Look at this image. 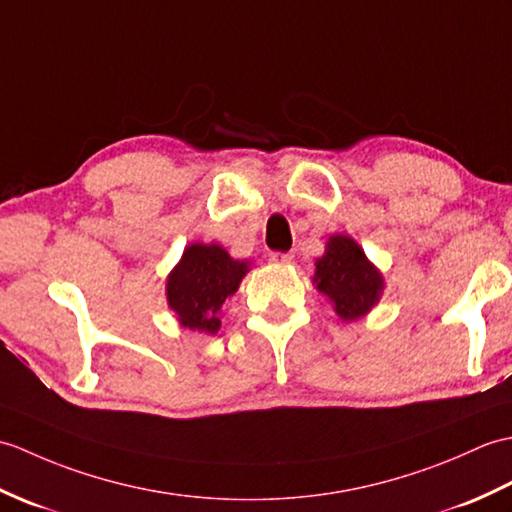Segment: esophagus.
<instances>
[{
  "instance_id": "esophagus-1",
  "label": "esophagus",
  "mask_w": 512,
  "mask_h": 512,
  "mask_svg": "<svg viewBox=\"0 0 512 512\" xmlns=\"http://www.w3.org/2000/svg\"><path fill=\"white\" fill-rule=\"evenodd\" d=\"M269 260L274 265H291L293 263V254H282V252H271Z\"/></svg>"
}]
</instances>
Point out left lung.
Returning a JSON list of instances; mask_svg holds the SVG:
<instances>
[{"label":"left lung","mask_w":512,"mask_h":512,"mask_svg":"<svg viewBox=\"0 0 512 512\" xmlns=\"http://www.w3.org/2000/svg\"><path fill=\"white\" fill-rule=\"evenodd\" d=\"M313 285L333 304L339 320L355 322L379 304L385 278L355 238L333 234L315 260Z\"/></svg>","instance_id":"8db88e82"}]
</instances>
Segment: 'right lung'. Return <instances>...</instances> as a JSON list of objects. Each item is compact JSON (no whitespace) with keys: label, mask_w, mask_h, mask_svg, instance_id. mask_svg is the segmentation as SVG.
<instances>
[{"label":"right lung","mask_w":512,"mask_h":512,"mask_svg":"<svg viewBox=\"0 0 512 512\" xmlns=\"http://www.w3.org/2000/svg\"><path fill=\"white\" fill-rule=\"evenodd\" d=\"M249 260H236L217 243H190L166 278V302L179 326L214 335L223 304L241 287Z\"/></svg>","instance_id":"add662e5"}]
</instances>
